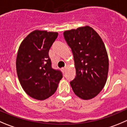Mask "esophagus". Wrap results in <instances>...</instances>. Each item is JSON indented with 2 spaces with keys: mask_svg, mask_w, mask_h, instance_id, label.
I'll return each mask as SVG.
<instances>
[{
  "mask_svg": "<svg viewBox=\"0 0 127 127\" xmlns=\"http://www.w3.org/2000/svg\"><path fill=\"white\" fill-rule=\"evenodd\" d=\"M62 70L63 72H65V70H66V68H65V67H64V68H62Z\"/></svg>",
  "mask_w": 127,
  "mask_h": 127,
  "instance_id": "esophagus-1",
  "label": "esophagus"
}]
</instances>
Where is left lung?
I'll use <instances>...</instances> for the list:
<instances>
[{
    "mask_svg": "<svg viewBox=\"0 0 127 127\" xmlns=\"http://www.w3.org/2000/svg\"><path fill=\"white\" fill-rule=\"evenodd\" d=\"M64 36L73 53L76 76L70 82L78 97L89 100L104 87L108 72V58L104 43L89 26L65 31Z\"/></svg>",
    "mask_w": 127,
    "mask_h": 127,
    "instance_id": "left-lung-1",
    "label": "left lung"
}]
</instances>
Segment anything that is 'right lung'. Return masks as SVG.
Returning <instances> with one entry per match:
<instances>
[{
	"instance_id": "1",
	"label": "right lung",
	"mask_w": 127,
	"mask_h": 127,
	"mask_svg": "<svg viewBox=\"0 0 127 127\" xmlns=\"http://www.w3.org/2000/svg\"><path fill=\"white\" fill-rule=\"evenodd\" d=\"M57 32L35 31L22 41L18 50L16 69L22 87L27 95L37 100L52 95L63 77L59 70L52 67L49 55Z\"/></svg>"
}]
</instances>
